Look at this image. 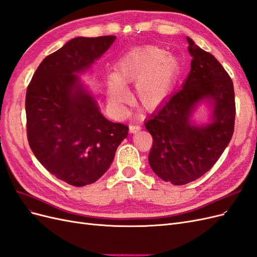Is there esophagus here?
Here are the masks:
<instances>
[{
	"label": "esophagus",
	"mask_w": 257,
	"mask_h": 257,
	"mask_svg": "<svg viewBox=\"0 0 257 257\" xmlns=\"http://www.w3.org/2000/svg\"><path fill=\"white\" fill-rule=\"evenodd\" d=\"M141 125H138V124H131L130 125V132L131 133H137V132L141 131Z\"/></svg>",
	"instance_id": "obj_1"
}]
</instances>
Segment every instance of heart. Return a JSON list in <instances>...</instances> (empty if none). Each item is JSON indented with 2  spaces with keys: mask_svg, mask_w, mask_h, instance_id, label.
<instances>
[{
  "mask_svg": "<svg viewBox=\"0 0 257 257\" xmlns=\"http://www.w3.org/2000/svg\"><path fill=\"white\" fill-rule=\"evenodd\" d=\"M180 74V63L159 46H145L127 52L108 77V98L118 107L127 97L124 85L135 82L134 99L146 110L158 108L173 92Z\"/></svg>",
  "mask_w": 257,
  "mask_h": 257,
  "instance_id": "1",
  "label": "heart"
}]
</instances>
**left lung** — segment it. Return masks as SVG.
<instances>
[{
	"label": "left lung",
	"instance_id": "8db88e82",
	"mask_svg": "<svg viewBox=\"0 0 257 257\" xmlns=\"http://www.w3.org/2000/svg\"><path fill=\"white\" fill-rule=\"evenodd\" d=\"M186 40L192 61L182 89L145 122L153 138L149 164L162 180L175 185L196 180L215 164L230 142L236 114L229 75L211 53ZM205 100L212 105V116L198 126L191 116Z\"/></svg>",
	"mask_w": 257,
	"mask_h": 257
}]
</instances>
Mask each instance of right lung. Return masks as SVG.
<instances>
[{
    "mask_svg": "<svg viewBox=\"0 0 257 257\" xmlns=\"http://www.w3.org/2000/svg\"><path fill=\"white\" fill-rule=\"evenodd\" d=\"M115 36L76 37L46 57L26 96L27 133L36 159L60 180L88 185L110 167L128 126L108 121L78 77Z\"/></svg>",
    "mask_w": 257,
    "mask_h": 257,
    "instance_id": "add662e5",
    "label": "right lung"
}]
</instances>
